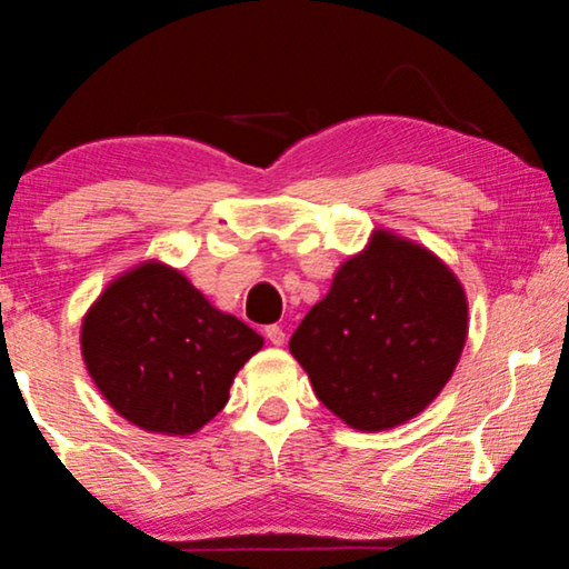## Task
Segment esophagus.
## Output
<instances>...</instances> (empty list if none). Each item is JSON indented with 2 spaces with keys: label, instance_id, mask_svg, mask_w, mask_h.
<instances>
[{
  "label": "esophagus",
  "instance_id": "esophagus-1",
  "mask_svg": "<svg viewBox=\"0 0 569 569\" xmlns=\"http://www.w3.org/2000/svg\"><path fill=\"white\" fill-rule=\"evenodd\" d=\"M263 333H267V339H269L274 347H282L284 339H287V333H284L282 329H279V326H267V329H263Z\"/></svg>",
  "mask_w": 569,
  "mask_h": 569
}]
</instances>
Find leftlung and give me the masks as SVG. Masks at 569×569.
Instances as JSON below:
<instances>
[{
  "label": "left lung",
  "mask_w": 569,
  "mask_h": 569,
  "mask_svg": "<svg viewBox=\"0 0 569 569\" xmlns=\"http://www.w3.org/2000/svg\"><path fill=\"white\" fill-rule=\"evenodd\" d=\"M469 337L463 284L430 248L386 228L349 256L290 352L341 422L380 432L438 399Z\"/></svg>",
  "instance_id": "1"
}]
</instances>
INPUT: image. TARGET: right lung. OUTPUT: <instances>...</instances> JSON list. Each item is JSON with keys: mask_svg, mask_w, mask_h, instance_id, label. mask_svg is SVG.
Returning <instances> with one entry per match:
<instances>
[{"mask_svg": "<svg viewBox=\"0 0 569 569\" xmlns=\"http://www.w3.org/2000/svg\"><path fill=\"white\" fill-rule=\"evenodd\" d=\"M261 347L251 326L158 259L111 279L80 329L84 368L116 415L170 438L220 415L238 370Z\"/></svg>", "mask_w": 569, "mask_h": 569, "instance_id": "right-lung-1", "label": "right lung"}]
</instances>
